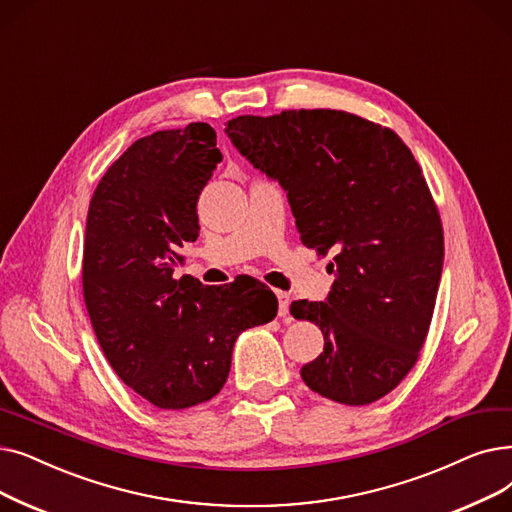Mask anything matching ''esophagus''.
<instances>
[{"label": "esophagus", "instance_id": "34e87169", "mask_svg": "<svg viewBox=\"0 0 512 512\" xmlns=\"http://www.w3.org/2000/svg\"><path fill=\"white\" fill-rule=\"evenodd\" d=\"M277 294V300H279V316H287L289 314V294H285V291H275Z\"/></svg>", "mask_w": 512, "mask_h": 512}]
</instances>
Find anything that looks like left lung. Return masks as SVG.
Masks as SVG:
<instances>
[{
  "label": "left lung",
  "mask_w": 512,
  "mask_h": 512,
  "mask_svg": "<svg viewBox=\"0 0 512 512\" xmlns=\"http://www.w3.org/2000/svg\"><path fill=\"white\" fill-rule=\"evenodd\" d=\"M225 133L283 187L304 246L335 254L325 302L289 308L325 337L304 383L348 406L383 398L419 358L444 269L440 214L415 156L394 131L342 110L246 114Z\"/></svg>",
  "instance_id": "8db88e82"
}]
</instances>
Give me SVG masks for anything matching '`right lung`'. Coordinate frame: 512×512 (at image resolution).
Here are the masks:
<instances>
[{
  "label": "right lung",
  "mask_w": 512,
  "mask_h": 512,
  "mask_svg": "<svg viewBox=\"0 0 512 512\" xmlns=\"http://www.w3.org/2000/svg\"><path fill=\"white\" fill-rule=\"evenodd\" d=\"M221 160L208 123L152 133L108 168L87 212L83 296L95 337L116 375L162 410L214 398L239 333L277 316L258 283L173 279Z\"/></svg>",
  "instance_id": "obj_1"
}]
</instances>
